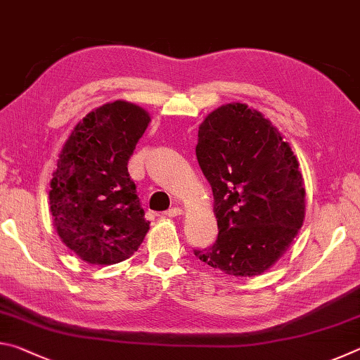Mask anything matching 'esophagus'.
I'll list each match as a JSON object with an SVG mask.
<instances>
[{
  "instance_id": "obj_1",
  "label": "esophagus",
  "mask_w": 360,
  "mask_h": 360,
  "mask_svg": "<svg viewBox=\"0 0 360 360\" xmlns=\"http://www.w3.org/2000/svg\"><path fill=\"white\" fill-rule=\"evenodd\" d=\"M182 214V208H179V206H174V208L165 211V216L167 217H178Z\"/></svg>"
}]
</instances>
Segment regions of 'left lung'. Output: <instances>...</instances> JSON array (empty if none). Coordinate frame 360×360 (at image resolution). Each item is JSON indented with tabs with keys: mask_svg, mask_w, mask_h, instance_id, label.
I'll use <instances>...</instances> for the list:
<instances>
[{
	"mask_svg": "<svg viewBox=\"0 0 360 360\" xmlns=\"http://www.w3.org/2000/svg\"><path fill=\"white\" fill-rule=\"evenodd\" d=\"M197 158L214 195L219 235L195 255L225 275H262L304 221V182L289 143L265 115L229 103L198 127Z\"/></svg>",
	"mask_w": 360,
	"mask_h": 360,
	"instance_id": "left-lung-1",
	"label": "left lung"
}]
</instances>
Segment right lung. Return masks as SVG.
Returning a JSON list of instances; mask_svg holds the SVG:
<instances>
[{
    "mask_svg": "<svg viewBox=\"0 0 360 360\" xmlns=\"http://www.w3.org/2000/svg\"><path fill=\"white\" fill-rule=\"evenodd\" d=\"M149 122L135 103H106L79 122L60 152L49 191L53 227L90 265L127 260L149 231L127 168Z\"/></svg>",
    "mask_w": 360,
    "mask_h": 360,
    "instance_id": "add662e5",
    "label": "right lung"
}]
</instances>
